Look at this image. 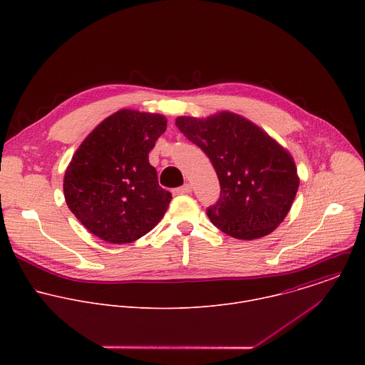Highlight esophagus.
<instances>
[{
    "instance_id": "1",
    "label": "esophagus",
    "mask_w": 365,
    "mask_h": 365,
    "mask_svg": "<svg viewBox=\"0 0 365 365\" xmlns=\"http://www.w3.org/2000/svg\"><path fill=\"white\" fill-rule=\"evenodd\" d=\"M190 190H192L190 185L185 183L183 186H180V187H176V189H175V193H176V195H187V193H190Z\"/></svg>"
}]
</instances>
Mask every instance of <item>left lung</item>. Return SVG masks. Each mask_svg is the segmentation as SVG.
Segmentation results:
<instances>
[{"label":"left lung","mask_w":365,"mask_h":365,"mask_svg":"<svg viewBox=\"0 0 365 365\" xmlns=\"http://www.w3.org/2000/svg\"><path fill=\"white\" fill-rule=\"evenodd\" d=\"M178 128L210 158L220 179L207 218L222 232L254 240L273 232L294 200L299 178L292 155L262 128L232 114L179 117Z\"/></svg>","instance_id":"8db88e82"}]
</instances>
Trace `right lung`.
I'll return each instance as SVG.
<instances>
[{"label":"right lung","instance_id":"obj_1","mask_svg":"<svg viewBox=\"0 0 365 365\" xmlns=\"http://www.w3.org/2000/svg\"><path fill=\"white\" fill-rule=\"evenodd\" d=\"M166 131V118L121 110L103 120L79 145L66 169L65 199L93 235L133 242L163 218L172 193L159 186L148 153Z\"/></svg>","mask_w":365,"mask_h":365}]
</instances>
